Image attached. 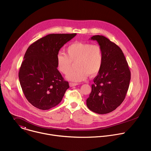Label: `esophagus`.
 Here are the masks:
<instances>
[{"instance_id": "1", "label": "esophagus", "mask_w": 151, "mask_h": 151, "mask_svg": "<svg viewBox=\"0 0 151 151\" xmlns=\"http://www.w3.org/2000/svg\"><path fill=\"white\" fill-rule=\"evenodd\" d=\"M78 85V83H73V82H70L69 83V85H70V87H75V86H76Z\"/></svg>"}]
</instances>
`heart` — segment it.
<instances>
[{"mask_svg": "<svg viewBox=\"0 0 151 151\" xmlns=\"http://www.w3.org/2000/svg\"><path fill=\"white\" fill-rule=\"evenodd\" d=\"M66 55L59 53L57 55V68L63 74H67L73 63L76 69L66 76L70 81H84L89 75L94 76L97 75L103 63V55L101 47L89 43L76 42L70 44L66 49Z\"/></svg>", "mask_w": 151, "mask_h": 151, "instance_id": "heart-1", "label": "heart"}]
</instances>
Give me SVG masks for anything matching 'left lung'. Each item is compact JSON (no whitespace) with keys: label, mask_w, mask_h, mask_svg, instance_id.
<instances>
[{"label":"left lung","mask_w":151,"mask_h":151,"mask_svg":"<svg viewBox=\"0 0 151 151\" xmlns=\"http://www.w3.org/2000/svg\"><path fill=\"white\" fill-rule=\"evenodd\" d=\"M101 47L103 55L101 69L94 78L87 106L99 114L112 112L125 99L131 73L121 49L109 39L96 35L91 37Z\"/></svg>","instance_id":"8db88e82"}]
</instances>
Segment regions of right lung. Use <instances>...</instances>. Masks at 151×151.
Wrapping results in <instances>:
<instances>
[{
  "mask_svg": "<svg viewBox=\"0 0 151 151\" xmlns=\"http://www.w3.org/2000/svg\"><path fill=\"white\" fill-rule=\"evenodd\" d=\"M76 35L50 34L27 48L18 77L26 98L36 108L48 110L55 107L69 88L57 69L56 57L60 48Z\"/></svg>",
  "mask_w": 151,
  "mask_h": 151,
  "instance_id": "obj_1",
  "label": "right lung"
}]
</instances>
